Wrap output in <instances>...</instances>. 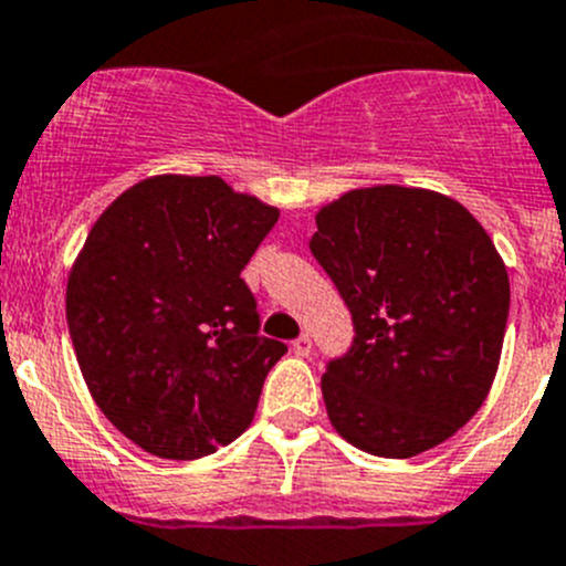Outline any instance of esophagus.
I'll return each instance as SVG.
<instances>
[{
	"label": "esophagus",
	"instance_id": "34e87169",
	"mask_svg": "<svg viewBox=\"0 0 566 566\" xmlns=\"http://www.w3.org/2000/svg\"><path fill=\"white\" fill-rule=\"evenodd\" d=\"M293 354H298V356H310L312 354L310 334H301L298 339H293Z\"/></svg>",
	"mask_w": 566,
	"mask_h": 566
}]
</instances>
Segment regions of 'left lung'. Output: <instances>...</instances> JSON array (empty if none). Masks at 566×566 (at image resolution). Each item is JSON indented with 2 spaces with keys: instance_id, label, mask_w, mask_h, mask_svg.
I'll return each mask as SVG.
<instances>
[{
  "instance_id": "1",
  "label": "left lung",
  "mask_w": 566,
  "mask_h": 566,
  "mask_svg": "<svg viewBox=\"0 0 566 566\" xmlns=\"http://www.w3.org/2000/svg\"><path fill=\"white\" fill-rule=\"evenodd\" d=\"M310 249L354 317L321 378L343 440L409 459L457 434L495 381L509 273L459 201L422 188L348 190L315 216Z\"/></svg>"
}]
</instances>
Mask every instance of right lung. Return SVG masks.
<instances>
[{
    "mask_svg": "<svg viewBox=\"0 0 566 566\" xmlns=\"http://www.w3.org/2000/svg\"><path fill=\"white\" fill-rule=\"evenodd\" d=\"M276 207L221 177L132 185L87 232L65 287L76 361L115 429L160 459H201L254 420L287 345L262 337L240 271Z\"/></svg>",
    "mask_w": 566,
    "mask_h": 566,
    "instance_id": "add662e5",
    "label": "right lung"
}]
</instances>
